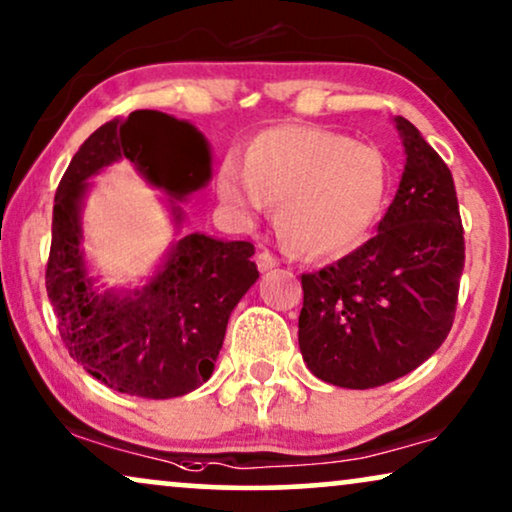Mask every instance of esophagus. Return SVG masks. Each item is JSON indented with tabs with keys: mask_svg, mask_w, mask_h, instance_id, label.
<instances>
[{
	"mask_svg": "<svg viewBox=\"0 0 512 512\" xmlns=\"http://www.w3.org/2000/svg\"><path fill=\"white\" fill-rule=\"evenodd\" d=\"M274 267H278V257L274 255V252L262 250L260 255H257V269L269 271V269H274Z\"/></svg>",
	"mask_w": 512,
	"mask_h": 512,
	"instance_id": "1",
	"label": "esophagus"
}]
</instances>
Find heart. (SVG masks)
Segmentation results:
<instances>
[{"label": "heart", "instance_id": "heart-1", "mask_svg": "<svg viewBox=\"0 0 512 512\" xmlns=\"http://www.w3.org/2000/svg\"><path fill=\"white\" fill-rule=\"evenodd\" d=\"M391 189L386 156L318 126H278L217 170V194L243 220L278 203L285 243L306 257L356 250L379 222Z\"/></svg>", "mask_w": 512, "mask_h": 512}]
</instances>
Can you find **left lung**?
<instances>
[{"label": "left lung", "mask_w": 512, "mask_h": 512, "mask_svg": "<svg viewBox=\"0 0 512 512\" xmlns=\"http://www.w3.org/2000/svg\"><path fill=\"white\" fill-rule=\"evenodd\" d=\"M400 187L377 234L316 274H302L299 349L318 379L374 388L405 377L452 330L466 243L452 173L410 121Z\"/></svg>", "instance_id": "8db88e82"}]
</instances>
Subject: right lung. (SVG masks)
Here are the masks:
<instances>
[{
	"label": "right lung",
	"instance_id": "right-lung-1",
	"mask_svg": "<svg viewBox=\"0 0 512 512\" xmlns=\"http://www.w3.org/2000/svg\"><path fill=\"white\" fill-rule=\"evenodd\" d=\"M128 159L154 187L185 199L210 180V149L187 121L156 109L102 124L72 156L56 189L46 292L60 337L88 374L119 393L177 398L213 374L231 311L260 278L255 245L189 234L142 290L98 292L81 245L88 177ZM173 220L182 210L173 203Z\"/></svg>",
	"mask_w": 512,
	"mask_h": 512
}]
</instances>
